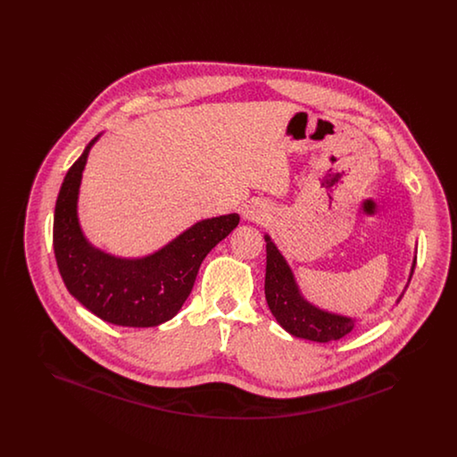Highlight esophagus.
<instances>
[{
  "label": "esophagus",
  "instance_id": "obj_1",
  "mask_svg": "<svg viewBox=\"0 0 457 457\" xmlns=\"http://www.w3.org/2000/svg\"><path fill=\"white\" fill-rule=\"evenodd\" d=\"M267 218H269V209H267L265 204H261V202L250 204L246 207V211H245V219L253 220V222H262V220H265Z\"/></svg>",
  "mask_w": 457,
  "mask_h": 457
}]
</instances>
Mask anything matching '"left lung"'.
Segmentation results:
<instances>
[{
  "label": "left lung",
  "mask_w": 457,
  "mask_h": 457,
  "mask_svg": "<svg viewBox=\"0 0 457 457\" xmlns=\"http://www.w3.org/2000/svg\"><path fill=\"white\" fill-rule=\"evenodd\" d=\"M265 241V300L281 327L296 337H303L315 343L337 341L349 334L354 327V320L324 312L303 300V296L298 291V286L295 283L293 272L287 267L283 255L267 235ZM414 263L416 262H413L411 276Z\"/></svg>",
  "instance_id": "8db88e82"
}]
</instances>
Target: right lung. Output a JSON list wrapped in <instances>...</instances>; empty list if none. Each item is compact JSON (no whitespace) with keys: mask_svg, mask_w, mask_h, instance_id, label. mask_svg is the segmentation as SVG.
<instances>
[{"mask_svg":"<svg viewBox=\"0 0 457 457\" xmlns=\"http://www.w3.org/2000/svg\"><path fill=\"white\" fill-rule=\"evenodd\" d=\"M68 170L56 198L53 246L66 289L109 324L154 327L173 319L192 293L205 255L237 226L238 214L196 222L145 259H116L90 246L77 219V198L90 145Z\"/></svg>","mask_w":457,"mask_h":457,"instance_id":"right-lung-1","label":"right lung"}]
</instances>
